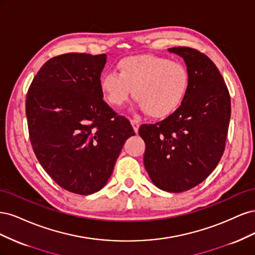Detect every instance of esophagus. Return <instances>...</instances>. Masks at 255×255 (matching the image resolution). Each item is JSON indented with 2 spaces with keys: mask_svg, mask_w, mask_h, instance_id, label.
I'll list each match as a JSON object with an SVG mask.
<instances>
[{
  "mask_svg": "<svg viewBox=\"0 0 255 255\" xmlns=\"http://www.w3.org/2000/svg\"><path fill=\"white\" fill-rule=\"evenodd\" d=\"M130 123H132V126H133L134 132H135V133H137V132H138V128H139L140 123L138 122L137 120H135V119H130Z\"/></svg>",
  "mask_w": 255,
  "mask_h": 255,
  "instance_id": "1",
  "label": "esophagus"
}]
</instances>
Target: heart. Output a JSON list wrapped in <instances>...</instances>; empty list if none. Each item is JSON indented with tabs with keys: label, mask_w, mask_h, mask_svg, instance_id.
Instances as JSON below:
<instances>
[{
	"label": "heart",
	"mask_w": 255,
	"mask_h": 255,
	"mask_svg": "<svg viewBox=\"0 0 255 255\" xmlns=\"http://www.w3.org/2000/svg\"><path fill=\"white\" fill-rule=\"evenodd\" d=\"M117 67L118 73L107 72L100 80L105 100L114 107L128 102L132 90L150 117L165 118L179 109L188 92L190 73L181 61L141 54L121 59Z\"/></svg>",
	"instance_id": "b5f03b06"
}]
</instances>
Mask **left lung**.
<instances>
[{
    "instance_id": "left-lung-1",
    "label": "left lung",
    "mask_w": 255,
    "mask_h": 255,
    "mask_svg": "<svg viewBox=\"0 0 255 255\" xmlns=\"http://www.w3.org/2000/svg\"><path fill=\"white\" fill-rule=\"evenodd\" d=\"M169 51L184 58L190 73L186 97L174 113L138 133L145 143L143 164L153 184L169 192L197 186L217 167L226 148L231 98L217 67L188 47Z\"/></svg>"
}]
</instances>
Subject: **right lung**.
<instances>
[{
	"label": "right lung",
	"mask_w": 255,
	"mask_h": 255,
	"mask_svg": "<svg viewBox=\"0 0 255 255\" xmlns=\"http://www.w3.org/2000/svg\"><path fill=\"white\" fill-rule=\"evenodd\" d=\"M105 63V54L52 57L26 94L37 159L60 187L83 196L104 187L123 144L135 135L129 121L103 100L100 78Z\"/></svg>",
	"instance_id": "obj_1"
}]
</instances>
